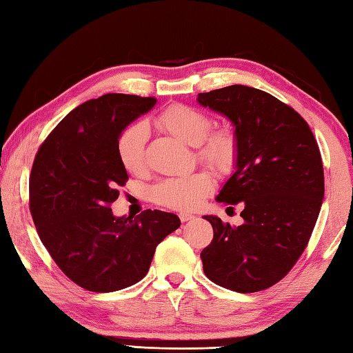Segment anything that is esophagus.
Returning <instances> with one entry per match:
<instances>
[{
  "label": "esophagus",
  "mask_w": 353,
  "mask_h": 353,
  "mask_svg": "<svg viewBox=\"0 0 353 353\" xmlns=\"http://www.w3.org/2000/svg\"><path fill=\"white\" fill-rule=\"evenodd\" d=\"M194 218H195L194 215H190V214H184V212H183V214H179V219H181L183 223H185V221H190V219H194Z\"/></svg>",
  "instance_id": "esophagus-1"
}]
</instances>
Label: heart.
<instances>
[{
	"mask_svg": "<svg viewBox=\"0 0 353 353\" xmlns=\"http://www.w3.org/2000/svg\"><path fill=\"white\" fill-rule=\"evenodd\" d=\"M154 124L183 143L196 148L201 163L218 175H229L238 159L235 130L223 125L212 130L210 117L205 112L185 104H175L161 112ZM149 129L144 123L125 128L117 143V154L123 168L130 174H141L145 168V144ZM214 190V181L203 172L164 179L154 188L155 203L175 210H194Z\"/></svg>",
	"mask_w": 353,
	"mask_h": 353,
	"instance_id": "obj_1",
	"label": "heart"
}]
</instances>
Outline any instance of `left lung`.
<instances>
[{
	"label": "left lung",
	"instance_id": "8db88e82",
	"mask_svg": "<svg viewBox=\"0 0 353 353\" xmlns=\"http://www.w3.org/2000/svg\"><path fill=\"white\" fill-rule=\"evenodd\" d=\"M198 103L235 125L236 168L216 201L244 205L238 228L204 216L214 228L201 252L204 274L239 294L264 290L289 274L315 228L324 198L320 149L304 118L268 92L234 84L198 94Z\"/></svg>",
	"mask_w": 353,
	"mask_h": 353
}]
</instances>
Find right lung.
Segmentation results:
<instances>
[{
  "label": "right lung",
  "instance_id": "1",
  "mask_svg": "<svg viewBox=\"0 0 353 353\" xmlns=\"http://www.w3.org/2000/svg\"><path fill=\"white\" fill-rule=\"evenodd\" d=\"M157 104L154 97L108 94L65 115L38 149L29 205L44 248L63 274L90 292L143 280L157 245L179 228L175 214L117 218L110 204L129 179L119 163L121 132Z\"/></svg>",
  "mask_w": 353,
  "mask_h": 353
}]
</instances>
